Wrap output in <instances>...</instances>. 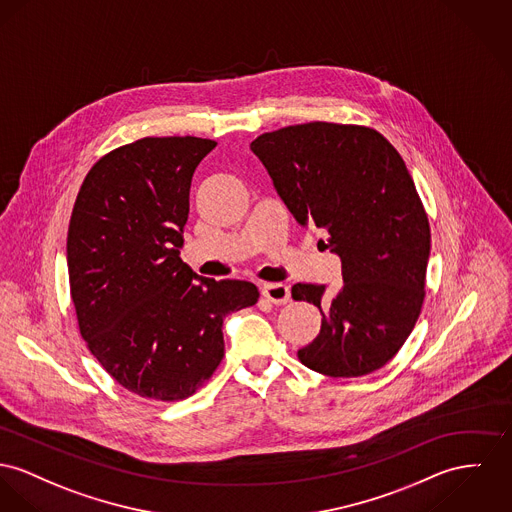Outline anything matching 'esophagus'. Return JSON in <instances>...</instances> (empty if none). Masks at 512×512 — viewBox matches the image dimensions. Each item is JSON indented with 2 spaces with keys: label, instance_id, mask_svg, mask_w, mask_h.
Segmentation results:
<instances>
[{
  "label": "esophagus",
  "instance_id": "1",
  "mask_svg": "<svg viewBox=\"0 0 512 512\" xmlns=\"http://www.w3.org/2000/svg\"><path fill=\"white\" fill-rule=\"evenodd\" d=\"M261 294L265 300H269L271 304L276 306H282L290 300V290L286 284H280V282H271V284H265L261 288Z\"/></svg>",
  "mask_w": 512,
  "mask_h": 512
}]
</instances>
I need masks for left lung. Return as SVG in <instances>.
<instances>
[{"label":"left lung","mask_w":512,"mask_h":512,"mask_svg":"<svg viewBox=\"0 0 512 512\" xmlns=\"http://www.w3.org/2000/svg\"><path fill=\"white\" fill-rule=\"evenodd\" d=\"M251 152L302 228H315L341 259L343 286L294 284L292 298L319 308L321 331L298 351L333 378L382 368L421 314L431 228L405 161L376 130L308 122L261 134Z\"/></svg>","instance_id":"left-lung-1"}]
</instances>
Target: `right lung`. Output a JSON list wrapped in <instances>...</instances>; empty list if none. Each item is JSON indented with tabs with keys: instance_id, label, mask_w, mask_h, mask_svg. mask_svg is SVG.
Returning <instances> with one entry per match:
<instances>
[{
	"instance_id": "1",
	"label": "right lung",
	"mask_w": 512,
	"mask_h": 512,
	"mask_svg": "<svg viewBox=\"0 0 512 512\" xmlns=\"http://www.w3.org/2000/svg\"><path fill=\"white\" fill-rule=\"evenodd\" d=\"M216 148L195 136L142 138L99 159L68 228V273L79 333L132 394H195L224 356L226 315L255 306L245 280H214L181 261L189 189Z\"/></svg>"
}]
</instances>
